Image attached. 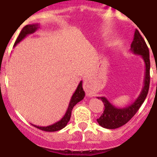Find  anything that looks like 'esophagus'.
I'll use <instances>...</instances> for the list:
<instances>
[{
	"mask_svg": "<svg viewBox=\"0 0 157 157\" xmlns=\"http://www.w3.org/2000/svg\"><path fill=\"white\" fill-rule=\"evenodd\" d=\"M83 89H84L86 94L90 97H93L94 95V93L92 89V84L89 79H86L83 82Z\"/></svg>",
	"mask_w": 157,
	"mask_h": 157,
	"instance_id": "1",
	"label": "esophagus"
}]
</instances>
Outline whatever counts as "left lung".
<instances>
[{
  "label": "left lung",
  "mask_w": 157,
  "mask_h": 157,
  "mask_svg": "<svg viewBox=\"0 0 157 157\" xmlns=\"http://www.w3.org/2000/svg\"><path fill=\"white\" fill-rule=\"evenodd\" d=\"M130 51L134 54H138L142 57L145 65V78H144V86L138 98L134 103L128 106L118 109L108 101L105 97L98 98L101 99L105 105V110L101 117L97 120L99 125L104 128L116 129L122 127L136 114L140 107L143 104L144 101L149 92V82H150V60H149V50L145 40L140 34L138 30H135L134 40L130 45Z\"/></svg>",
  "instance_id": "1"
}]
</instances>
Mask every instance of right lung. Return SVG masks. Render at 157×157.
Returning a JSON list of instances; mask_svg holds the SVG:
<instances>
[{
    "instance_id": "add662e5",
    "label": "right lung",
    "mask_w": 157,
    "mask_h": 157,
    "mask_svg": "<svg viewBox=\"0 0 157 157\" xmlns=\"http://www.w3.org/2000/svg\"><path fill=\"white\" fill-rule=\"evenodd\" d=\"M38 28H39V25L37 24H37H30L25 26V27L22 29L19 37H17L16 42L14 44V46H16L19 41H21L22 40H23L25 37H27L28 34L34 33ZM84 97H85V92H84L82 88V82L81 81L79 84H78V86L74 94L72 95L70 103H69L68 108L67 109L66 113H65V115L63 116V117L62 118L61 120H59V121L56 122V123H55L54 124H52V125L50 126H47V127H38V126L36 125L33 126L37 127V128H38L39 130H44V131H48V132H53V131H57V130H61L63 127H66L67 123H68L69 120H70L71 115V111L72 109H73V107H74L78 102H79L80 101H82V100L84 98Z\"/></svg>"
}]
</instances>
